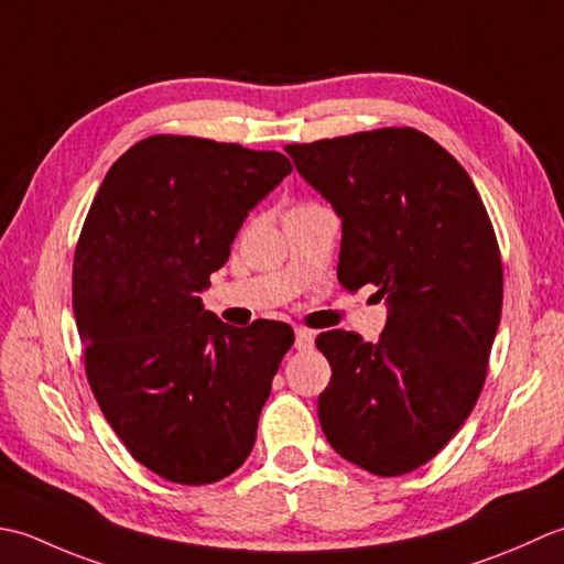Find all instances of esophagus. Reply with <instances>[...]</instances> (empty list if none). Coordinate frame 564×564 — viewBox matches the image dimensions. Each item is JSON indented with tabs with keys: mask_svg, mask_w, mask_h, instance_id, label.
<instances>
[{
	"mask_svg": "<svg viewBox=\"0 0 564 564\" xmlns=\"http://www.w3.org/2000/svg\"><path fill=\"white\" fill-rule=\"evenodd\" d=\"M314 340H316L314 330H308V328H296V340H294L296 350H312V348H314Z\"/></svg>",
	"mask_w": 564,
	"mask_h": 564,
	"instance_id": "34e87169",
	"label": "esophagus"
}]
</instances>
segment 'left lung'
Wrapping results in <instances>:
<instances>
[{
    "mask_svg": "<svg viewBox=\"0 0 564 564\" xmlns=\"http://www.w3.org/2000/svg\"><path fill=\"white\" fill-rule=\"evenodd\" d=\"M296 172L340 216L338 280L389 304L377 343L328 330L318 421L333 451L379 477L413 473L463 426L485 387L503 272L465 167L416 129L286 145Z\"/></svg>",
    "mask_w": 564,
    "mask_h": 564,
    "instance_id": "obj_1",
    "label": "left lung"
}]
</instances>
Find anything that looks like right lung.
<instances>
[{
  "label": "right lung",
  "mask_w": 564,
  "mask_h": 564,
  "mask_svg": "<svg viewBox=\"0 0 564 564\" xmlns=\"http://www.w3.org/2000/svg\"><path fill=\"white\" fill-rule=\"evenodd\" d=\"M290 172L274 151L151 135L111 165L89 206L73 265L87 379L129 453L167 481L212 485L256 445L294 330L228 326L199 294Z\"/></svg>",
  "instance_id": "obj_1"
}]
</instances>
